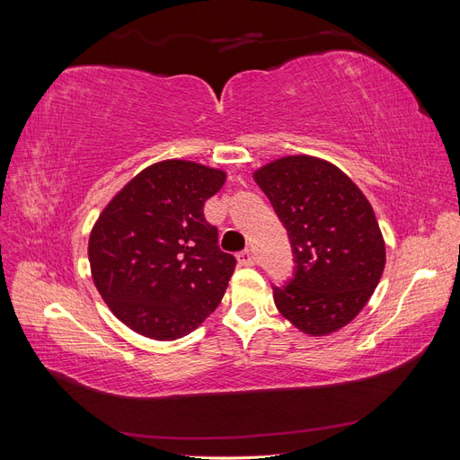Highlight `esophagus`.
<instances>
[{
	"label": "esophagus",
	"instance_id": "esophagus-1",
	"mask_svg": "<svg viewBox=\"0 0 460 460\" xmlns=\"http://www.w3.org/2000/svg\"><path fill=\"white\" fill-rule=\"evenodd\" d=\"M235 257H238V262L243 264V267H252V264H255V257H253L252 249H243V252H240Z\"/></svg>",
	"mask_w": 460,
	"mask_h": 460
}]
</instances>
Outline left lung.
<instances>
[{"mask_svg":"<svg viewBox=\"0 0 460 460\" xmlns=\"http://www.w3.org/2000/svg\"><path fill=\"white\" fill-rule=\"evenodd\" d=\"M284 225L294 274L272 286L278 311L309 336L332 333L365 307L380 282L385 245L368 199L338 166L307 155L255 172Z\"/></svg>","mask_w":460,"mask_h":460,"instance_id":"left-lung-1","label":"left lung"}]
</instances>
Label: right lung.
I'll use <instances>...</instances> for the list:
<instances>
[{
    "label": "right lung",
    "instance_id": "1",
    "mask_svg": "<svg viewBox=\"0 0 460 460\" xmlns=\"http://www.w3.org/2000/svg\"><path fill=\"white\" fill-rule=\"evenodd\" d=\"M225 178L198 163L163 161L130 180L97 218L88 245L93 282L134 332L184 338L218 307L235 257L218 247L203 205Z\"/></svg>",
    "mask_w": 460,
    "mask_h": 460
}]
</instances>
